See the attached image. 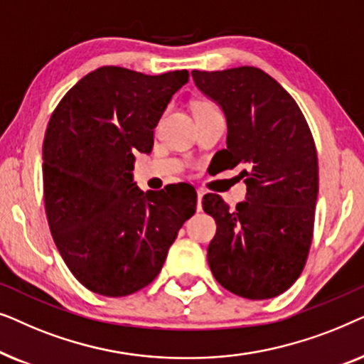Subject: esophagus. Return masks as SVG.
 I'll list each match as a JSON object with an SVG mask.
<instances>
[{"mask_svg":"<svg viewBox=\"0 0 364 364\" xmlns=\"http://www.w3.org/2000/svg\"><path fill=\"white\" fill-rule=\"evenodd\" d=\"M203 196H205V192L198 188V191H197V210H202V198H203Z\"/></svg>","mask_w":364,"mask_h":364,"instance_id":"1","label":"esophagus"}]
</instances>
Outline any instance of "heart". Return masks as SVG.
<instances>
[{"label":"heart","instance_id":"heart-1","mask_svg":"<svg viewBox=\"0 0 364 364\" xmlns=\"http://www.w3.org/2000/svg\"><path fill=\"white\" fill-rule=\"evenodd\" d=\"M200 106H208V102H198V104H196V107H200Z\"/></svg>","mask_w":364,"mask_h":364}]
</instances>
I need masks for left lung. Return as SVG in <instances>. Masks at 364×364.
Masks as SVG:
<instances>
[{
    "label": "left lung",
    "instance_id": "left-lung-1",
    "mask_svg": "<svg viewBox=\"0 0 364 364\" xmlns=\"http://www.w3.org/2000/svg\"><path fill=\"white\" fill-rule=\"evenodd\" d=\"M227 121L225 168L243 166L245 202L232 208L215 193L202 207L217 233L208 267L228 291L267 300L287 291L305 267L315 222L318 157L298 104L262 69L192 71Z\"/></svg>",
    "mask_w": 364,
    "mask_h": 364
}]
</instances>
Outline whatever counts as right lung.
Returning a JSON list of instances; mask_svg holds the SVG:
<instances>
[{"mask_svg": "<svg viewBox=\"0 0 364 364\" xmlns=\"http://www.w3.org/2000/svg\"><path fill=\"white\" fill-rule=\"evenodd\" d=\"M188 73L161 76L104 66L58 104L43 144L46 215L63 260L89 290L126 296L159 275L197 193L187 183L144 192L136 154H151L154 129ZM178 186H186L182 194Z\"/></svg>", "mask_w": 364, "mask_h": 364, "instance_id": "right-lung-1", "label": "right lung"}]
</instances>
